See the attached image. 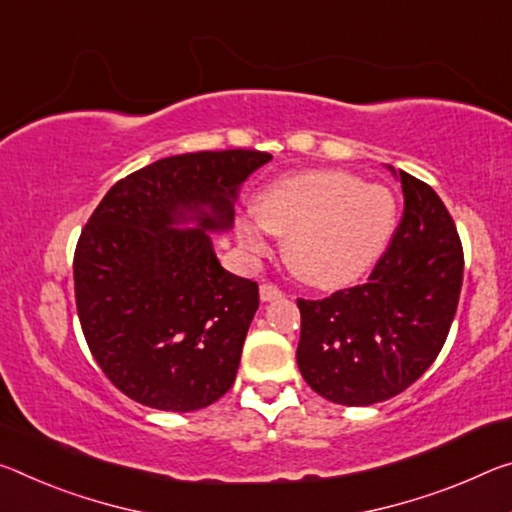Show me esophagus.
Instances as JSON below:
<instances>
[{
    "instance_id": "obj_1",
    "label": "esophagus",
    "mask_w": 512,
    "mask_h": 512,
    "mask_svg": "<svg viewBox=\"0 0 512 512\" xmlns=\"http://www.w3.org/2000/svg\"><path fill=\"white\" fill-rule=\"evenodd\" d=\"M285 294H282L280 287H275L273 282H264L262 287H259V298L262 300H275V298H282Z\"/></svg>"
}]
</instances>
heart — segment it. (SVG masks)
I'll list each match as a JSON object with an SVG mask.
<instances>
[{"label":"heart","instance_id":"1","mask_svg":"<svg viewBox=\"0 0 512 512\" xmlns=\"http://www.w3.org/2000/svg\"><path fill=\"white\" fill-rule=\"evenodd\" d=\"M255 214L237 223L248 253L266 250L264 230L285 237V257L298 278L316 287L358 280L383 255L396 223L385 186L332 170L285 175L259 193Z\"/></svg>","mask_w":512,"mask_h":512}]
</instances>
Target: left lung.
Masks as SVG:
<instances>
[{"mask_svg":"<svg viewBox=\"0 0 512 512\" xmlns=\"http://www.w3.org/2000/svg\"><path fill=\"white\" fill-rule=\"evenodd\" d=\"M405 207L364 285L298 298V369L323 399L371 405L401 394L440 355L462 287L456 223L426 182L399 170Z\"/></svg>","mask_w":512,"mask_h":512,"instance_id":"1","label":"left lung"}]
</instances>
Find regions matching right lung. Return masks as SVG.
<instances>
[{
	"label": "right lung",
	"mask_w": 512,
	"mask_h": 512,
	"mask_svg": "<svg viewBox=\"0 0 512 512\" xmlns=\"http://www.w3.org/2000/svg\"><path fill=\"white\" fill-rule=\"evenodd\" d=\"M271 159L259 150L159 159L113 184L81 230L72 262L81 330L132 401L191 412L232 387L259 287L223 269L209 232L230 230L241 182ZM186 220L199 227H172Z\"/></svg>",
	"instance_id": "add662e5"
}]
</instances>
